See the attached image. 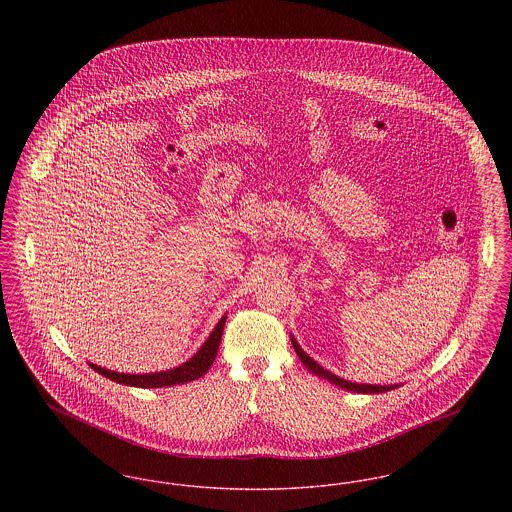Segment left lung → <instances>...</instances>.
<instances>
[{
  "instance_id": "left-lung-1",
  "label": "left lung",
  "mask_w": 512,
  "mask_h": 512,
  "mask_svg": "<svg viewBox=\"0 0 512 512\" xmlns=\"http://www.w3.org/2000/svg\"><path fill=\"white\" fill-rule=\"evenodd\" d=\"M292 345L293 349H295V353H297V357L301 359V363L307 366L313 374H317L320 378H324V380H328V382H332L334 386H338L341 390L347 391H357V393H384V391H390L395 388V386H376V384H355V382H349V380H343L340 376H336V374H332L330 370H326L324 366L318 365L317 361H313L303 349H301V345L295 341V338L292 336Z\"/></svg>"
}]
</instances>
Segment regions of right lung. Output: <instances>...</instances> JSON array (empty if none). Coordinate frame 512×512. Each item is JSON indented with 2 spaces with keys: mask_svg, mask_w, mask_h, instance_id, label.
Returning a JSON list of instances; mask_svg holds the SVG:
<instances>
[{
  "mask_svg": "<svg viewBox=\"0 0 512 512\" xmlns=\"http://www.w3.org/2000/svg\"><path fill=\"white\" fill-rule=\"evenodd\" d=\"M224 322L226 315L220 318L219 324L215 326V330L211 332V336L201 345V349L195 353L194 357L186 363H182L171 370H163V372H149V374H124V372H115V370H107L101 366L88 363L101 376L122 384V386H134V388H169L176 384H186V382H194L197 378H201L217 357L219 351L220 338H222V330H224Z\"/></svg>",
  "mask_w": 512,
  "mask_h": 512,
  "instance_id": "1",
  "label": "right lung"
}]
</instances>
